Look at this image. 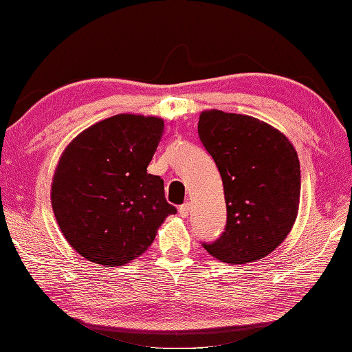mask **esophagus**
Listing matches in <instances>:
<instances>
[{
    "label": "esophagus",
    "instance_id": "obj_1",
    "mask_svg": "<svg viewBox=\"0 0 352 352\" xmlns=\"http://www.w3.org/2000/svg\"><path fill=\"white\" fill-rule=\"evenodd\" d=\"M189 210H191V206H189V204H188V202L178 206V213H180V216H182V217H186V216L189 214Z\"/></svg>",
    "mask_w": 352,
    "mask_h": 352
}]
</instances>
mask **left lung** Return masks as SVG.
<instances>
[{
  "mask_svg": "<svg viewBox=\"0 0 352 352\" xmlns=\"http://www.w3.org/2000/svg\"><path fill=\"white\" fill-rule=\"evenodd\" d=\"M197 131L219 170L227 205L224 232L202 246L226 263L263 258L287 238L296 219V150L280 131L250 116L204 111Z\"/></svg>",
  "mask_w": 352,
  "mask_h": 352,
  "instance_id": "obj_1",
  "label": "left lung"
}]
</instances>
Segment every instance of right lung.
Wrapping results in <instances>:
<instances>
[{
    "instance_id": "obj_1",
    "label": "right lung",
    "mask_w": 352,
    "mask_h": 352,
    "mask_svg": "<svg viewBox=\"0 0 352 352\" xmlns=\"http://www.w3.org/2000/svg\"><path fill=\"white\" fill-rule=\"evenodd\" d=\"M163 130L158 117L119 114L82 131L60 156L53 211L67 241L89 261L128 263L177 213L163 178L147 174Z\"/></svg>"
}]
</instances>
